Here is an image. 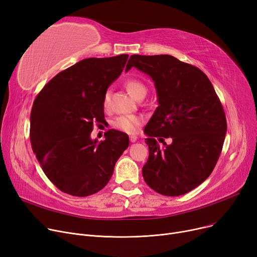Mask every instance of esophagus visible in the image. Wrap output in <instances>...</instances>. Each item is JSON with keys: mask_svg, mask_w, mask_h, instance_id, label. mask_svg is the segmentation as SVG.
<instances>
[{"mask_svg": "<svg viewBox=\"0 0 257 257\" xmlns=\"http://www.w3.org/2000/svg\"><path fill=\"white\" fill-rule=\"evenodd\" d=\"M129 139H130L131 143H136L138 141V137H136V136H131Z\"/></svg>", "mask_w": 257, "mask_h": 257, "instance_id": "obj_1", "label": "esophagus"}]
</instances>
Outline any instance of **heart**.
I'll use <instances>...</instances> for the list:
<instances>
[{"mask_svg": "<svg viewBox=\"0 0 257 257\" xmlns=\"http://www.w3.org/2000/svg\"><path fill=\"white\" fill-rule=\"evenodd\" d=\"M125 86L128 90V92L134 99H139L142 96H146L147 88L146 85L142 82V81L138 79H128L125 82ZM110 104V91L107 90L105 91L103 96V106L105 108L109 107ZM143 123V118L138 115H119L115 117L112 121V126L120 131L133 134L136 133L140 127V125Z\"/></svg>", "mask_w": 257, "mask_h": 257, "instance_id": "b5f03b06", "label": "heart"}]
</instances>
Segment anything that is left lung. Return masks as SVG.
Returning <instances> with one entry per match:
<instances>
[{"label":"left lung","instance_id":"obj_1","mask_svg":"<svg viewBox=\"0 0 257 257\" xmlns=\"http://www.w3.org/2000/svg\"><path fill=\"white\" fill-rule=\"evenodd\" d=\"M132 66L152 78L158 98L145 127L149 158L143 177L158 194L184 195L208 178L222 152L227 123L221 101L203 72L171 55H132L126 72Z\"/></svg>","mask_w":257,"mask_h":257}]
</instances>
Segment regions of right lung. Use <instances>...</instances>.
<instances>
[{
    "mask_svg": "<svg viewBox=\"0 0 257 257\" xmlns=\"http://www.w3.org/2000/svg\"><path fill=\"white\" fill-rule=\"evenodd\" d=\"M128 57L81 60L51 79L34 100L32 149L46 176L65 194L86 197L101 191L129 146L127 134L114 129L105 141L90 139L93 125L104 119V93Z\"/></svg>",
    "mask_w": 257,
    "mask_h": 257,
    "instance_id": "1",
    "label": "right lung"
}]
</instances>
